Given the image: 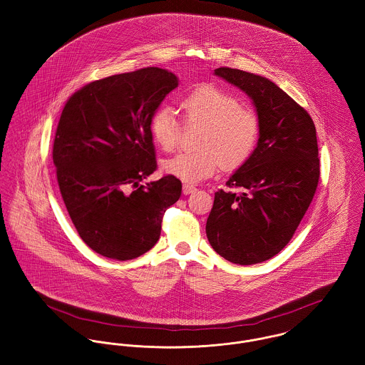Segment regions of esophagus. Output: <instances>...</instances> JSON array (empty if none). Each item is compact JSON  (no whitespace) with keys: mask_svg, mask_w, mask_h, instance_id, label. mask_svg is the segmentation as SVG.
Returning <instances> with one entry per match:
<instances>
[{"mask_svg":"<svg viewBox=\"0 0 365 365\" xmlns=\"http://www.w3.org/2000/svg\"><path fill=\"white\" fill-rule=\"evenodd\" d=\"M195 190H197V188H195L194 185H191V184H184V185H182V192H184V195H190V194H192Z\"/></svg>","mask_w":365,"mask_h":365,"instance_id":"34e87169","label":"esophagus"}]
</instances>
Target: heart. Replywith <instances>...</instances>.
<instances>
[{
	"label": "heart",
	"instance_id": "heart-1",
	"mask_svg": "<svg viewBox=\"0 0 365 365\" xmlns=\"http://www.w3.org/2000/svg\"><path fill=\"white\" fill-rule=\"evenodd\" d=\"M181 108L185 122L204 125L197 142L200 149L164 160L161 168L165 174L194 184L210 177L220 164L235 170L253 155L260 136V119L230 93L215 84H201L182 98ZM149 130L157 146L170 152L178 143L181 123L173 108L161 106L153 112Z\"/></svg>",
	"mask_w": 365,
	"mask_h": 365
}]
</instances>
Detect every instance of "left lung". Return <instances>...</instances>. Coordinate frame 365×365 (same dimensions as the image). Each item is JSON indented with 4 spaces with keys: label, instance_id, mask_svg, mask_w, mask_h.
I'll use <instances>...</instances> for the list:
<instances>
[{
    "label": "left lung",
    "instance_id": "1",
    "mask_svg": "<svg viewBox=\"0 0 365 365\" xmlns=\"http://www.w3.org/2000/svg\"><path fill=\"white\" fill-rule=\"evenodd\" d=\"M215 74L245 91L260 119L257 148L219 190L207 220L212 249L225 260H269L292 239L312 202L320 167L309 113L265 77L219 67Z\"/></svg>",
    "mask_w": 365,
    "mask_h": 365
}]
</instances>
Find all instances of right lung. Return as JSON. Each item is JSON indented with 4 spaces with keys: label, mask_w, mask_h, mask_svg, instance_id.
I'll return each mask as SVG.
<instances>
[{
    "label": "right lung",
    "mask_w": 365,
    "mask_h": 365,
    "mask_svg": "<svg viewBox=\"0 0 365 365\" xmlns=\"http://www.w3.org/2000/svg\"><path fill=\"white\" fill-rule=\"evenodd\" d=\"M175 74L148 67L93 81L64 105L53 143L61 198L83 242L112 260H132L158 240L181 181L156 171L149 122Z\"/></svg>",
    "instance_id": "add662e5"
}]
</instances>
